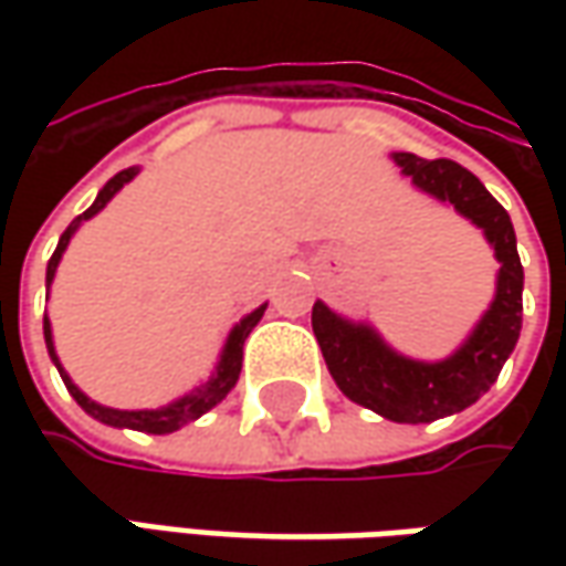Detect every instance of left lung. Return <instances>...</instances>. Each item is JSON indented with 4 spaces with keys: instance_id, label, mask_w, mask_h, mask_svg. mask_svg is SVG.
<instances>
[{
    "instance_id": "8db88e82",
    "label": "left lung",
    "mask_w": 566,
    "mask_h": 566,
    "mask_svg": "<svg viewBox=\"0 0 566 566\" xmlns=\"http://www.w3.org/2000/svg\"><path fill=\"white\" fill-rule=\"evenodd\" d=\"M394 164L412 176V186L453 205L457 213L482 229L501 261L489 312L472 327L467 343L441 361L406 359L378 337L375 327L339 317L324 302H315L312 327L339 390L390 422L419 424L463 412L497 380L523 327V264L511 213L469 169L453 160H422L416 154H394Z\"/></svg>"
}]
</instances>
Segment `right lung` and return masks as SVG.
<instances>
[{"mask_svg": "<svg viewBox=\"0 0 566 566\" xmlns=\"http://www.w3.org/2000/svg\"><path fill=\"white\" fill-rule=\"evenodd\" d=\"M135 176H138V166L116 172L106 186L99 188L97 201L87 207L81 217H75V220H72V227L62 232V239H59V245H55L53 258H50V264H46V286L53 283L55 268H59V261H62V251L69 249V242H72V235H75V229L81 227L84 220H91L94 213H99L103 207L116 198V191H119L122 186H128ZM264 308H268V305L254 308L251 315L242 317V321L229 331L227 346H223V356H220V361H217V371H213L201 387H195L191 394L179 397V400H172L169 406H160V409H113V406H99V402H94L87 394H81V387H75V380L69 378V371L62 368V361H59V356H55L50 317H43V337H46L50 359H53V365L59 368V375H62V380H65L69 394L75 397L77 406H81L87 416H94V419L103 424H113V428H135V431H147V434H169V431H179V428H186L188 422L201 419L207 409H213L220 400H227V394L235 387L239 371H242V346H245V339H249V334L254 331V324H258L261 315H264Z\"/></svg>", "mask_w": 566, "mask_h": 566, "instance_id": "obj_1", "label": "right lung"}]
</instances>
